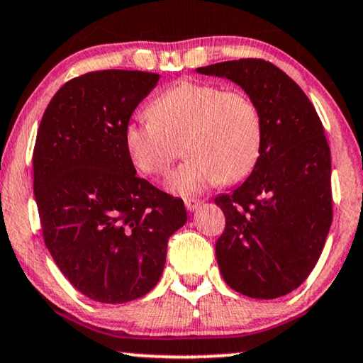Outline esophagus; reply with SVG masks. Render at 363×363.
I'll use <instances>...</instances> for the list:
<instances>
[{
  "mask_svg": "<svg viewBox=\"0 0 363 363\" xmlns=\"http://www.w3.org/2000/svg\"><path fill=\"white\" fill-rule=\"evenodd\" d=\"M185 206H186V209L190 213L196 211V209L201 206V199H198V198H186L185 199Z\"/></svg>",
  "mask_w": 363,
  "mask_h": 363,
  "instance_id": "obj_1",
  "label": "esophagus"
}]
</instances>
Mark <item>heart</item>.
I'll list each match as a JSON object with an SVG mask.
<instances>
[{"mask_svg": "<svg viewBox=\"0 0 363 363\" xmlns=\"http://www.w3.org/2000/svg\"><path fill=\"white\" fill-rule=\"evenodd\" d=\"M147 116L125 124V152L140 173L164 177L183 139L190 159L167 180L175 194L191 196L220 182H240L260 157L262 114L242 91L180 80L152 99Z\"/></svg>", "mask_w": 363, "mask_h": 363, "instance_id": "b5f03b06", "label": "heart"}]
</instances>
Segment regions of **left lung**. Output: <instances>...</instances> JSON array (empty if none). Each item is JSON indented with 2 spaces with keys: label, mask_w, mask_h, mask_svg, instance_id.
Here are the masks:
<instances>
[{
  "label": "left lung",
  "mask_w": 363,
  "mask_h": 363,
  "mask_svg": "<svg viewBox=\"0 0 363 363\" xmlns=\"http://www.w3.org/2000/svg\"><path fill=\"white\" fill-rule=\"evenodd\" d=\"M238 83L262 114V150L242 185L214 203L225 216L216 242L224 281L257 299L288 295L306 280L333 223L330 150L313 103L262 59L199 67Z\"/></svg>",
  "instance_id": "8db88e82"
}]
</instances>
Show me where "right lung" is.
Here are the masks:
<instances>
[{
    "mask_svg": "<svg viewBox=\"0 0 363 363\" xmlns=\"http://www.w3.org/2000/svg\"><path fill=\"white\" fill-rule=\"evenodd\" d=\"M157 73L101 70L67 82L35 139L34 194L44 242L78 291L119 304L160 280L169 238L186 223L183 199L135 175L124 128Z\"/></svg>",
    "mask_w": 363,
    "mask_h": 363,
    "instance_id": "1",
    "label": "right lung"
}]
</instances>
